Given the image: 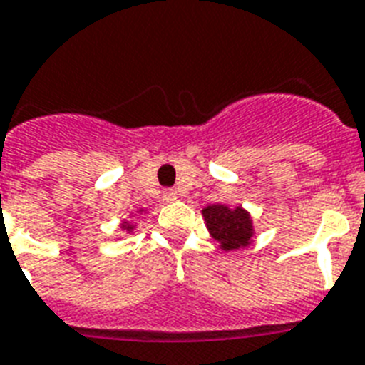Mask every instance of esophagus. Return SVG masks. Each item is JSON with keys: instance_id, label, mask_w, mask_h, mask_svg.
I'll use <instances>...</instances> for the list:
<instances>
[{"instance_id": "1", "label": "esophagus", "mask_w": 365, "mask_h": 365, "mask_svg": "<svg viewBox=\"0 0 365 365\" xmlns=\"http://www.w3.org/2000/svg\"><path fill=\"white\" fill-rule=\"evenodd\" d=\"M163 198L167 202H174L178 198V192L174 191V189H165V191H163Z\"/></svg>"}]
</instances>
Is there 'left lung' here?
I'll use <instances>...</instances> for the list:
<instances>
[{"instance_id": "8db88e82", "label": "left lung", "mask_w": 365, "mask_h": 365, "mask_svg": "<svg viewBox=\"0 0 365 365\" xmlns=\"http://www.w3.org/2000/svg\"><path fill=\"white\" fill-rule=\"evenodd\" d=\"M206 226L213 240L220 243L222 250H235L247 247L252 241V219L241 206L228 207L225 204H211L202 210Z\"/></svg>"}]
</instances>
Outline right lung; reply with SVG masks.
<instances>
[{
    "mask_svg": "<svg viewBox=\"0 0 365 365\" xmlns=\"http://www.w3.org/2000/svg\"><path fill=\"white\" fill-rule=\"evenodd\" d=\"M140 211H143V210H139V213H140ZM120 228L125 230V232H133V228H135V226L131 225V222H128V220H124V222L120 225Z\"/></svg>",
    "mask_w": 365,
    "mask_h": 365,
    "instance_id": "right-lung-1",
    "label": "right lung"
}]
</instances>
